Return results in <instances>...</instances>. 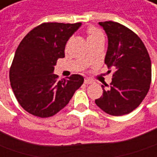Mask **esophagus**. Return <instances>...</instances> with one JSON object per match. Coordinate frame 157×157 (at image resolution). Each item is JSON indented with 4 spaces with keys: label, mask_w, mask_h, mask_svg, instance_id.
I'll list each match as a JSON object with an SVG mask.
<instances>
[{
    "label": "esophagus",
    "mask_w": 157,
    "mask_h": 157,
    "mask_svg": "<svg viewBox=\"0 0 157 157\" xmlns=\"http://www.w3.org/2000/svg\"><path fill=\"white\" fill-rule=\"evenodd\" d=\"M84 83H85L86 85H89V84L92 83V81L91 80H90V79H85V80H84Z\"/></svg>",
    "instance_id": "obj_1"
}]
</instances>
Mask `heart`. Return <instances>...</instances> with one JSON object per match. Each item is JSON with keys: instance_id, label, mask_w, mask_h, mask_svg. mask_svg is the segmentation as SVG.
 Masks as SVG:
<instances>
[{"instance_id": "heart-1", "label": "heart", "mask_w": 157, "mask_h": 157, "mask_svg": "<svg viewBox=\"0 0 157 157\" xmlns=\"http://www.w3.org/2000/svg\"><path fill=\"white\" fill-rule=\"evenodd\" d=\"M100 38H104V34L103 32L99 30L98 28L97 27H89L87 29V39H88V42H90L93 40H97V39H100ZM88 62L90 61V59L88 58L87 59Z\"/></svg>"}]
</instances>
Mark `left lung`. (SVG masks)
<instances>
[{
	"instance_id": "left-lung-1",
	"label": "left lung",
	"mask_w": 157,
	"mask_h": 157,
	"mask_svg": "<svg viewBox=\"0 0 157 157\" xmlns=\"http://www.w3.org/2000/svg\"><path fill=\"white\" fill-rule=\"evenodd\" d=\"M108 37L105 63L113 68V81L103 87V96L95 103L105 113L122 116L133 112L145 98L151 83V61L138 35L125 25L100 22ZM112 70H109V72Z\"/></svg>"
}]
</instances>
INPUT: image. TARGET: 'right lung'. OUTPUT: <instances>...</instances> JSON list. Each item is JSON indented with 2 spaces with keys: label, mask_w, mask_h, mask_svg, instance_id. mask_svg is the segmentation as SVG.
I'll return each instance as SVG.
<instances>
[{
  "label": "right lung",
  "mask_w": 157,
  "mask_h": 157,
  "mask_svg": "<svg viewBox=\"0 0 157 157\" xmlns=\"http://www.w3.org/2000/svg\"><path fill=\"white\" fill-rule=\"evenodd\" d=\"M81 24L43 23L20 42L10 68V81L17 102L27 113L39 118L55 115L83 83L79 75L59 81L53 74L58 59L65 57L67 41Z\"/></svg>",
  "instance_id": "add662e5"
}]
</instances>
